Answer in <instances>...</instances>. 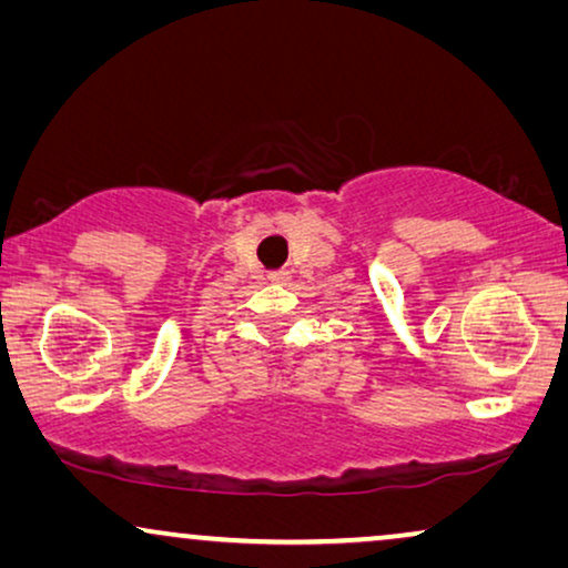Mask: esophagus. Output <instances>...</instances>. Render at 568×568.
I'll list each match as a JSON object with an SVG mask.
<instances>
[{
    "instance_id": "esophagus-1",
    "label": "esophagus",
    "mask_w": 568,
    "mask_h": 568,
    "mask_svg": "<svg viewBox=\"0 0 568 568\" xmlns=\"http://www.w3.org/2000/svg\"><path fill=\"white\" fill-rule=\"evenodd\" d=\"M268 278H271V282H274V284H286V282H290V271H286V268L268 271Z\"/></svg>"
}]
</instances>
